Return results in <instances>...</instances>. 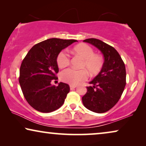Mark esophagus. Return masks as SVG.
<instances>
[{
    "label": "esophagus",
    "instance_id": "1",
    "mask_svg": "<svg viewBox=\"0 0 146 146\" xmlns=\"http://www.w3.org/2000/svg\"><path fill=\"white\" fill-rule=\"evenodd\" d=\"M76 88V85H70V90H73V89Z\"/></svg>",
    "mask_w": 146,
    "mask_h": 146
}]
</instances>
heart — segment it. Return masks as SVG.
Returning <instances> with one entry per match:
<instances>
[{
  "mask_svg": "<svg viewBox=\"0 0 146 146\" xmlns=\"http://www.w3.org/2000/svg\"><path fill=\"white\" fill-rule=\"evenodd\" d=\"M73 52L84 59L82 67L85 68L92 75L98 74L102 68L104 60L101 55L94 54V50L89 45L80 44L73 48ZM70 56L66 51L63 50L59 53L57 57V64L60 68H64L69 65ZM88 78L86 70H75L68 68L60 74V79L64 82L72 85H76L84 81Z\"/></svg>",
  "mask_w": 146,
  "mask_h": 146,
  "instance_id": "b5f03b06",
  "label": "heart"
}]
</instances>
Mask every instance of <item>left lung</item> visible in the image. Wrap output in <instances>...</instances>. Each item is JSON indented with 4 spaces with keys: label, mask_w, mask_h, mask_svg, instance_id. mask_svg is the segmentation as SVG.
<instances>
[{
    "label": "left lung",
    "mask_w": 146,
    "mask_h": 146,
    "mask_svg": "<svg viewBox=\"0 0 146 146\" xmlns=\"http://www.w3.org/2000/svg\"><path fill=\"white\" fill-rule=\"evenodd\" d=\"M94 46L101 51L104 63L98 74L87 87V92L82 97V102L89 110L104 113L113 108L119 101L125 84L126 72L120 55L114 48L96 38L83 40Z\"/></svg>",
    "instance_id": "1"
}]
</instances>
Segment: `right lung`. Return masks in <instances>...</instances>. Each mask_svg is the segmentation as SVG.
<instances>
[{"instance_id": "1", "label": "right lung", "mask_w": 146, "mask_h": 146, "mask_svg": "<svg viewBox=\"0 0 146 146\" xmlns=\"http://www.w3.org/2000/svg\"><path fill=\"white\" fill-rule=\"evenodd\" d=\"M76 41L47 39L34 46L24 58L20 68L19 83L25 99L34 109L49 113L63 105L70 86L63 82L55 86L51 82L58 79V55Z\"/></svg>"}]
</instances>
